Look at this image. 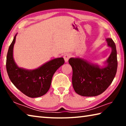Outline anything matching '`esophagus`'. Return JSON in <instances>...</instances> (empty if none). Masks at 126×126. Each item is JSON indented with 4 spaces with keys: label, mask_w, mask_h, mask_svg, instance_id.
Returning a JSON list of instances; mask_svg holds the SVG:
<instances>
[{
    "label": "esophagus",
    "mask_w": 126,
    "mask_h": 126,
    "mask_svg": "<svg viewBox=\"0 0 126 126\" xmlns=\"http://www.w3.org/2000/svg\"><path fill=\"white\" fill-rule=\"evenodd\" d=\"M71 57V55L69 54H67L64 55V61L65 63L68 62V60H69V59L70 58V57Z\"/></svg>",
    "instance_id": "obj_1"
}]
</instances>
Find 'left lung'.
I'll return each mask as SVG.
<instances>
[{"mask_svg": "<svg viewBox=\"0 0 126 126\" xmlns=\"http://www.w3.org/2000/svg\"><path fill=\"white\" fill-rule=\"evenodd\" d=\"M106 41L112 50L103 63V67L80 57H72L69 59L73 69V87L79 95L94 97L101 94L112 83L116 76L117 69L116 45L111 38H107Z\"/></svg>", "mask_w": 126, "mask_h": 126, "instance_id": "8db88e82", "label": "left lung"}]
</instances>
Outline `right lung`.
<instances>
[{
	"label": "right lung",
	"mask_w": 126,
	"mask_h": 126,
	"mask_svg": "<svg viewBox=\"0 0 126 126\" xmlns=\"http://www.w3.org/2000/svg\"><path fill=\"white\" fill-rule=\"evenodd\" d=\"M17 34L14 36L7 53L6 68L8 76L13 84L27 96L41 97L49 89L53 74L64 63V61L62 57L53 59L34 69L18 67L13 57Z\"/></svg>",
	"instance_id": "1"
}]
</instances>
